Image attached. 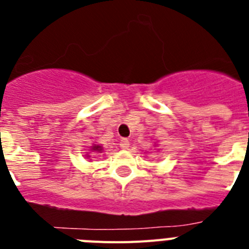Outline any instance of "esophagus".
Listing matches in <instances>:
<instances>
[{"label": "esophagus", "mask_w": 249, "mask_h": 249, "mask_svg": "<svg viewBox=\"0 0 249 249\" xmlns=\"http://www.w3.org/2000/svg\"><path fill=\"white\" fill-rule=\"evenodd\" d=\"M129 140H127V138H122V140H121V142H120V146H121V148H123V149H128V147H129Z\"/></svg>", "instance_id": "obj_1"}]
</instances>
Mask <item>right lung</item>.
Masks as SVG:
<instances>
[{"mask_svg":"<svg viewBox=\"0 0 249 249\" xmlns=\"http://www.w3.org/2000/svg\"><path fill=\"white\" fill-rule=\"evenodd\" d=\"M92 149H93V151H98V152L102 151V148H101V146H93V148H92Z\"/></svg>","mask_w":249,"mask_h":249,"instance_id":"obj_1","label":"right lung"}]
</instances>
